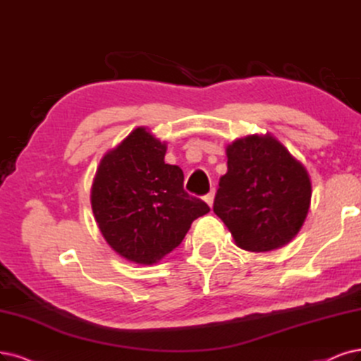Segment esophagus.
<instances>
[{
  "mask_svg": "<svg viewBox=\"0 0 361 361\" xmlns=\"http://www.w3.org/2000/svg\"><path fill=\"white\" fill-rule=\"evenodd\" d=\"M214 195H216V192L214 190H211L208 195H205V202L209 205V207H212V202H214Z\"/></svg>",
  "mask_w": 361,
  "mask_h": 361,
  "instance_id": "obj_1",
  "label": "esophagus"
}]
</instances>
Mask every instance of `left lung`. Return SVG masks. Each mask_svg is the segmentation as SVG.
Here are the masks:
<instances>
[{"label": "left lung", "instance_id": "left-lung-1", "mask_svg": "<svg viewBox=\"0 0 361 361\" xmlns=\"http://www.w3.org/2000/svg\"><path fill=\"white\" fill-rule=\"evenodd\" d=\"M226 154L228 172L220 178L212 209L236 245L263 252L288 244L311 204L305 166L269 133L236 140Z\"/></svg>", "mask_w": 361, "mask_h": 361}]
</instances>
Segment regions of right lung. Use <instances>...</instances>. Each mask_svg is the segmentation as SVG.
I'll return each instance as SVG.
<instances>
[{"label": "right lung", "instance_id": "add662e5", "mask_svg": "<svg viewBox=\"0 0 361 361\" xmlns=\"http://www.w3.org/2000/svg\"><path fill=\"white\" fill-rule=\"evenodd\" d=\"M166 144L137 128L106 153L90 190L109 245L129 262L153 264L177 248L209 207L184 192V173L165 164Z\"/></svg>", "mask_w": 361, "mask_h": 361}]
</instances>
